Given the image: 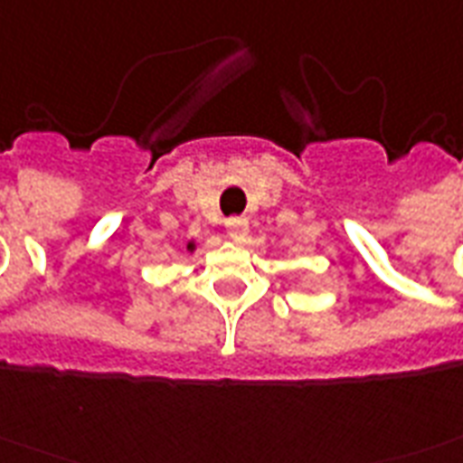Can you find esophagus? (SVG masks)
Segmentation results:
<instances>
[{
	"instance_id": "1",
	"label": "esophagus",
	"mask_w": 463,
	"mask_h": 463,
	"mask_svg": "<svg viewBox=\"0 0 463 463\" xmlns=\"http://www.w3.org/2000/svg\"><path fill=\"white\" fill-rule=\"evenodd\" d=\"M225 231L231 235L235 242H242L247 238V232H250V221L245 216H232L225 221Z\"/></svg>"
}]
</instances>
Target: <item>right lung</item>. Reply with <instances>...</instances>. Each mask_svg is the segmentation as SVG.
I'll list each match as a JSON object with an SVG mask.
<instances>
[{"mask_svg":"<svg viewBox=\"0 0 463 463\" xmlns=\"http://www.w3.org/2000/svg\"><path fill=\"white\" fill-rule=\"evenodd\" d=\"M186 250H189V252H194V250H196V242H194V240H189V242H186Z\"/></svg>","mask_w":463,"mask_h":463,"instance_id":"1","label":"right lung"}]
</instances>
